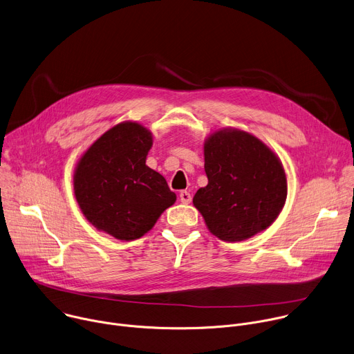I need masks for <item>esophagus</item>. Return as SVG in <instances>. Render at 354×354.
Instances as JSON below:
<instances>
[{
  "label": "esophagus",
  "mask_w": 354,
  "mask_h": 354,
  "mask_svg": "<svg viewBox=\"0 0 354 354\" xmlns=\"http://www.w3.org/2000/svg\"><path fill=\"white\" fill-rule=\"evenodd\" d=\"M179 198L183 205H189L192 201V194L187 192V190H180L179 193Z\"/></svg>",
  "instance_id": "esophagus-1"
}]
</instances>
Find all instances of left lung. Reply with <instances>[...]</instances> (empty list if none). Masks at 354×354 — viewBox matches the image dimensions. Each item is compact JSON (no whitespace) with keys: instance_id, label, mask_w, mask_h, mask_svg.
<instances>
[{"instance_id":"8db88e82","label":"left lung","mask_w":354,"mask_h":354,"mask_svg":"<svg viewBox=\"0 0 354 354\" xmlns=\"http://www.w3.org/2000/svg\"><path fill=\"white\" fill-rule=\"evenodd\" d=\"M207 186L193 205L209 231L221 241L239 242L269 228L287 198L280 158L258 137L225 127L205 140Z\"/></svg>"}]
</instances>
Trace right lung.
Wrapping results in <instances>:
<instances>
[{
    "instance_id": "1",
    "label": "right lung",
    "mask_w": 354,
    "mask_h": 354,
    "mask_svg": "<svg viewBox=\"0 0 354 354\" xmlns=\"http://www.w3.org/2000/svg\"><path fill=\"white\" fill-rule=\"evenodd\" d=\"M153 133L137 122L105 131L81 156L74 194L85 218L120 241L141 238L176 201L165 178L145 165Z\"/></svg>"
}]
</instances>
